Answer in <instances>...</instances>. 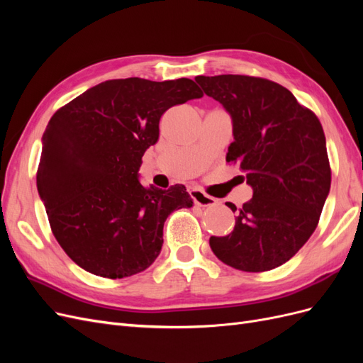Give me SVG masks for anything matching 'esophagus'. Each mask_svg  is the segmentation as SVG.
I'll return each mask as SVG.
<instances>
[{
	"label": "esophagus",
	"mask_w": 363,
	"mask_h": 363,
	"mask_svg": "<svg viewBox=\"0 0 363 363\" xmlns=\"http://www.w3.org/2000/svg\"><path fill=\"white\" fill-rule=\"evenodd\" d=\"M189 195H191V199L194 200V203L199 204V206L206 207V206H215L216 204V200L213 199V196L204 194L199 188H191L189 189Z\"/></svg>",
	"instance_id": "1"
}]
</instances>
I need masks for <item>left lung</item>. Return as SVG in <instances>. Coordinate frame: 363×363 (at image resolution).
Returning <instances> with one entry per match:
<instances>
[{
  "label": "left lung",
  "instance_id": "8db88e82",
  "mask_svg": "<svg viewBox=\"0 0 363 363\" xmlns=\"http://www.w3.org/2000/svg\"><path fill=\"white\" fill-rule=\"evenodd\" d=\"M232 118L227 162H238L252 199L238 208L235 230L211 236L215 256L240 271L286 263L315 232L332 172L320 119L286 87L248 75L195 77ZM236 212V206L228 203Z\"/></svg>",
  "mask_w": 363,
  "mask_h": 363
}]
</instances>
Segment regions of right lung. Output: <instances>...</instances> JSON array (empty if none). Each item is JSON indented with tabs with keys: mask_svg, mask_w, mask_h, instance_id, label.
Masks as SVG:
<instances>
[{
	"mask_svg": "<svg viewBox=\"0 0 363 363\" xmlns=\"http://www.w3.org/2000/svg\"><path fill=\"white\" fill-rule=\"evenodd\" d=\"M201 96L189 79L130 77L96 84L52 115L38 192L57 242L80 268L123 279L160 255L168 215L192 199L182 184L142 186V156L159 139L160 116Z\"/></svg>",
	"mask_w": 363,
	"mask_h": 363,
	"instance_id": "obj_1",
	"label": "right lung"
}]
</instances>
